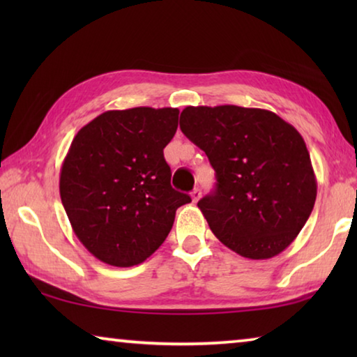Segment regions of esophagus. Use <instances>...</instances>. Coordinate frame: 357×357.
Masks as SVG:
<instances>
[{"label": "esophagus", "instance_id": "obj_1", "mask_svg": "<svg viewBox=\"0 0 357 357\" xmlns=\"http://www.w3.org/2000/svg\"><path fill=\"white\" fill-rule=\"evenodd\" d=\"M190 197H192V202L197 203L202 198V190L200 189H193L192 193H190Z\"/></svg>", "mask_w": 357, "mask_h": 357}]
</instances>
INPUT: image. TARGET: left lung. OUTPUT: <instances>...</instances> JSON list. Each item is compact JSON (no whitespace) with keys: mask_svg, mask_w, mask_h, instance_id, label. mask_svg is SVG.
<instances>
[{"mask_svg":"<svg viewBox=\"0 0 357 357\" xmlns=\"http://www.w3.org/2000/svg\"><path fill=\"white\" fill-rule=\"evenodd\" d=\"M179 128L215 170V190L198 208L217 239L250 259L285 250L317 200L299 132L273 112L238 105L185 107Z\"/></svg>","mask_w":357,"mask_h":357,"instance_id":"left-lung-1","label":"left lung"}]
</instances>
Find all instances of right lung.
Returning a JSON list of instances; mask_svg holds the SVG:
<instances>
[{
	"label": "right lung",
	"mask_w": 357,
	"mask_h": 357,
	"mask_svg": "<svg viewBox=\"0 0 357 357\" xmlns=\"http://www.w3.org/2000/svg\"><path fill=\"white\" fill-rule=\"evenodd\" d=\"M178 108L108 110L78 130L64 157L59 195L75 236L110 266L129 268L159 249L176 209L164 148L178 129Z\"/></svg>",
	"instance_id": "obj_1"
}]
</instances>
